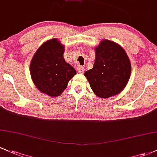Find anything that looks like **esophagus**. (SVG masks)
<instances>
[{"label": "esophagus", "mask_w": 157, "mask_h": 157, "mask_svg": "<svg viewBox=\"0 0 157 157\" xmlns=\"http://www.w3.org/2000/svg\"><path fill=\"white\" fill-rule=\"evenodd\" d=\"M84 71H85V68H84L83 66H81V65H80V66H77V71L78 72V73L82 74L84 72Z\"/></svg>", "instance_id": "34e87169"}]
</instances>
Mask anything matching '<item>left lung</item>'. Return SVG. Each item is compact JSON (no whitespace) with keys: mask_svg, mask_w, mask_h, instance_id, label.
Here are the masks:
<instances>
[{"mask_svg":"<svg viewBox=\"0 0 157 157\" xmlns=\"http://www.w3.org/2000/svg\"><path fill=\"white\" fill-rule=\"evenodd\" d=\"M94 51V66L84 74L91 89L101 98L117 95L130 79L131 64L128 56L119 44L106 39L101 41Z\"/></svg>","mask_w":157,"mask_h":157,"instance_id":"8db88e82","label":"left lung"}]
</instances>
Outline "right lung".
Wrapping results in <instances>:
<instances>
[{"label":"right lung","mask_w":157,"mask_h":157,"mask_svg":"<svg viewBox=\"0 0 157 157\" xmlns=\"http://www.w3.org/2000/svg\"><path fill=\"white\" fill-rule=\"evenodd\" d=\"M64 45L56 39L44 42L31 60L32 80L40 92L50 97H57L66 89L76 71L63 57Z\"/></svg>","instance_id":"right-lung-1"}]
</instances>
